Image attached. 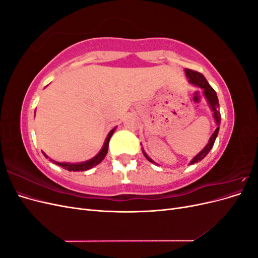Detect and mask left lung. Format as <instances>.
<instances>
[{
	"label": "left lung",
	"mask_w": 258,
	"mask_h": 258,
	"mask_svg": "<svg viewBox=\"0 0 258 258\" xmlns=\"http://www.w3.org/2000/svg\"><path fill=\"white\" fill-rule=\"evenodd\" d=\"M185 73H186L187 79H188V82L191 85L197 86V87H199V88H201L202 90H204V95H205L207 101H208L209 104H210L211 110H212V112H213V116H214V119H215L216 126H217V128L213 132V135L211 136V138L209 140V143L206 145V147L197 156H195V157L192 158V160L190 161L189 165H192V163H196V162L201 161L202 159H204L206 156L209 154V152L211 151V148L213 147L214 142H215V140H216V137L218 135V130H220V127H218V126H220V123H221V113H220V111H218V107H220V103H218V99H217V96H216V92H215V90L212 87H211L210 84L206 80V77L202 75L201 73H199L197 71H192V70H189V69H185ZM143 154H144V156H145L146 159L148 161L155 163V161H153L150 157H148V156L145 154L144 151H143Z\"/></svg>",
	"instance_id": "left-lung-1"
}]
</instances>
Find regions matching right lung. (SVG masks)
<instances>
[{
	"mask_svg": "<svg viewBox=\"0 0 258 258\" xmlns=\"http://www.w3.org/2000/svg\"><path fill=\"white\" fill-rule=\"evenodd\" d=\"M115 129H116V128L112 129V130L110 131V134L107 135V137H106V139H105V142H104V144H103V147L101 148V151L95 156V157L89 159V160H87V161L80 162V163H69V162H57V161H53V160H51V159H50V160H51L52 162L56 163V165H58V166H60V167H62V168H64V169H67V170H69V171H86V170L91 169L92 167H96L97 165H99V163L104 159V157L106 156V153H107V150H108V142H110V139H111V137L113 136ZM43 154H44V153H43ZM44 156H45L46 158H48L47 155H46V154H44Z\"/></svg>",
	"mask_w": 258,
	"mask_h": 258,
	"instance_id": "1",
	"label": "right lung"
}]
</instances>
